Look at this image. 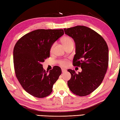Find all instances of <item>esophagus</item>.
<instances>
[{
    "mask_svg": "<svg viewBox=\"0 0 120 120\" xmlns=\"http://www.w3.org/2000/svg\"><path fill=\"white\" fill-rule=\"evenodd\" d=\"M66 71H67V70H66L65 69H64V68H62V73H64L66 72Z\"/></svg>",
    "mask_w": 120,
    "mask_h": 120,
    "instance_id": "34e87169",
    "label": "esophagus"
}]
</instances>
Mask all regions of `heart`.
Listing matches in <instances>:
<instances>
[{"label":"heart","mask_w":120,"mask_h":120,"mask_svg":"<svg viewBox=\"0 0 120 120\" xmlns=\"http://www.w3.org/2000/svg\"><path fill=\"white\" fill-rule=\"evenodd\" d=\"M62 42L63 43V44L64 45V46H66L71 45V44L74 45L73 40L71 37H64V38H63L62 39ZM55 45V43H54V44H53L52 45V47H51V48H50L51 51H52L53 50V47H54ZM59 63L62 66H65L68 64V62L66 60H61L59 61Z\"/></svg>","instance_id":"b5f03b06"}]
</instances>
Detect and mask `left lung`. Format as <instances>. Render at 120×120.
I'll return each mask as SVG.
<instances>
[{
    "label": "left lung",
    "mask_w": 120,
    "mask_h": 120,
    "mask_svg": "<svg viewBox=\"0 0 120 120\" xmlns=\"http://www.w3.org/2000/svg\"><path fill=\"white\" fill-rule=\"evenodd\" d=\"M75 44L73 65L80 67L81 72L68 70L71 74L68 85L76 95H89L102 82L108 65V46L103 38L93 30L84 26L64 29Z\"/></svg>",
    "instance_id": "8db88e82"
}]
</instances>
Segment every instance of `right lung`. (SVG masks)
<instances>
[{"label":"right lung","mask_w":120,"mask_h":120,"mask_svg":"<svg viewBox=\"0 0 120 120\" xmlns=\"http://www.w3.org/2000/svg\"><path fill=\"white\" fill-rule=\"evenodd\" d=\"M63 34V29H38L24 35L15 44V74L22 87L30 95L43 98L52 92L61 69L56 66L46 72L42 63L49 57L52 45Z\"/></svg>","instance_id":"right-lung-1"}]
</instances>
